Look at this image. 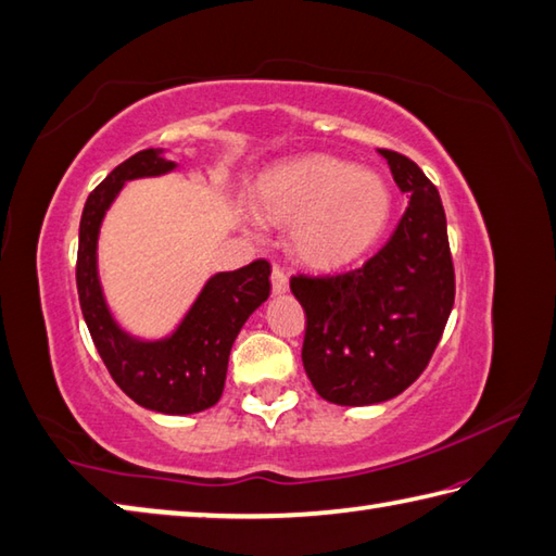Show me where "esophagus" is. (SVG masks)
I'll return each instance as SVG.
<instances>
[{
	"label": "esophagus",
	"instance_id": "esophagus-1",
	"mask_svg": "<svg viewBox=\"0 0 556 556\" xmlns=\"http://www.w3.org/2000/svg\"><path fill=\"white\" fill-rule=\"evenodd\" d=\"M287 291H289V277L285 275V269L275 267L271 269V293H275V296H281V293Z\"/></svg>",
	"mask_w": 556,
	"mask_h": 556
}]
</instances>
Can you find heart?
Wrapping results in <instances>:
<instances>
[{
  "mask_svg": "<svg viewBox=\"0 0 556 556\" xmlns=\"http://www.w3.org/2000/svg\"><path fill=\"white\" fill-rule=\"evenodd\" d=\"M255 198L271 222L293 224V253L315 267L354 263L383 236L393 212V192L378 170L325 156L279 163L260 178Z\"/></svg>",
  "mask_w": 556,
  "mask_h": 556,
  "instance_id": "b5f03b06",
  "label": "heart"
}]
</instances>
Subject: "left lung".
I'll use <instances>...</instances> for the list:
<instances>
[{
    "instance_id": "8db88e82",
    "label": "left lung",
    "mask_w": 556,
    "mask_h": 556,
    "mask_svg": "<svg viewBox=\"0 0 556 556\" xmlns=\"http://www.w3.org/2000/svg\"><path fill=\"white\" fill-rule=\"evenodd\" d=\"M409 204L366 265L330 277H291L306 311L303 368L323 400L366 407L397 397L427 368L455 301L439 190L415 161L378 149Z\"/></svg>"
}]
</instances>
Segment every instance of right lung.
Segmentation results:
<instances>
[{"label": "right lung", "mask_w": 556, "mask_h": 556, "mask_svg": "<svg viewBox=\"0 0 556 556\" xmlns=\"http://www.w3.org/2000/svg\"><path fill=\"white\" fill-rule=\"evenodd\" d=\"M176 168L178 163L166 159V149H144L108 173L89 194L79 224L76 289L86 328L119 390L151 412L194 415L219 402L236 337L269 299L271 267L267 260H255L241 269L216 271L176 328L159 340L127 332L115 320L98 275L103 219L129 180L161 178Z\"/></svg>", "instance_id": "add662e5"}]
</instances>
